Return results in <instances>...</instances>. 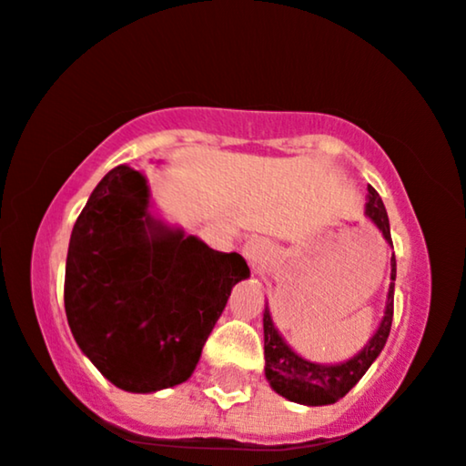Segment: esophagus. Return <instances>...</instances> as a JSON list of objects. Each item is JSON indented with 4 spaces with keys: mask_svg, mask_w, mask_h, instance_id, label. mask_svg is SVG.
Segmentation results:
<instances>
[{
    "mask_svg": "<svg viewBox=\"0 0 466 466\" xmlns=\"http://www.w3.org/2000/svg\"><path fill=\"white\" fill-rule=\"evenodd\" d=\"M244 257L255 270H261L268 264V259H270V248H268L264 239H250V242L244 244Z\"/></svg>",
    "mask_w": 466,
    "mask_h": 466,
    "instance_id": "obj_1",
    "label": "esophagus"
}]
</instances>
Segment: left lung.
Returning <instances> with one entry per match:
<instances>
[{
	"mask_svg": "<svg viewBox=\"0 0 466 466\" xmlns=\"http://www.w3.org/2000/svg\"><path fill=\"white\" fill-rule=\"evenodd\" d=\"M366 216L377 224L381 235L386 238L388 244H392L390 238V224H388V213L380 194L373 187H369V202H366ZM390 289H388V303L386 314L381 320L380 329L370 338L369 344L355 355L353 360L344 364L325 366L314 364L303 360L292 349L283 342L279 336L270 319V311H264V355H266V377L270 381L272 390L279 392L281 397L289 399L294 403H303V406H329L336 403L338 399L347 395L351 388L362 380V375L369 370V366L375 362L377 355L381 353L388 340V333L392 327V314H395V277H397V261L395 253L390 259Z\"/></svg>",
	"mask_w": 466,
	"mask_h": 466,
	"instance_id": "8db88e82",
	"label": "left lung"
}]
</instances>
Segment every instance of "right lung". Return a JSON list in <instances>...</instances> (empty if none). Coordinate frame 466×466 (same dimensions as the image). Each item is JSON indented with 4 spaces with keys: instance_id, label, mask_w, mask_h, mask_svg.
Wrapping results in <instances>:
<instances>
[{
    "instance_id": "obj_1",
    "label": "right lung",
    "mask_w": 466,
    "mask_h": 466,
    "mask_svg": "<svg viewBox=\"0 0 466 466\" xmlns=\"http://www.w3.org/2000/svg\"><path fill=\"white\" fill-rule=\"evenodd\" d=\"M147 200L137 169L113 167L74 224L65 268L76 342L128 392L189 380L233 286L250 275L242 255L163 227Z\"/></svg>"
}]
</instances>
